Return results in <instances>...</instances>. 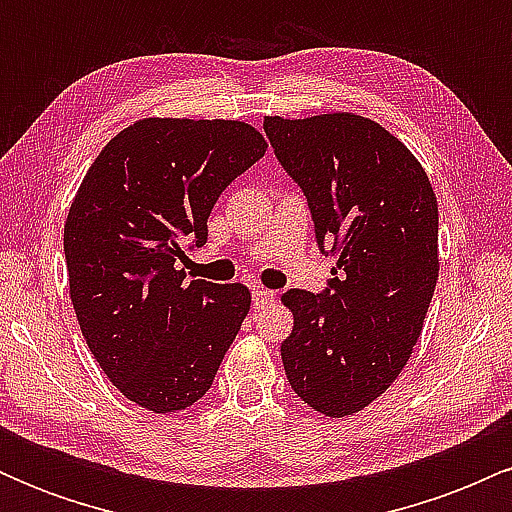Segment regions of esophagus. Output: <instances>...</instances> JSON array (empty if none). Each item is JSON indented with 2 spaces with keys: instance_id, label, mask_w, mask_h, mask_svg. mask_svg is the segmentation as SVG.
Segmentation results:
<instances>
[{
  "instance_id": "obj_1",
  "label": "esophagus",
  "mask_w": 512,
  "mask_h": 512,
  "mask_svg": "<svg viewBox=\"0 0 512 512\" xmlns=\"http://www.w3.org/2000/svg\"><path fill=\"white\" fill-rule=\"evenodd\" d=\"M274 298H276L274 291L262 289V286H257V289L252 291V308H255V310H264V308H267V305L274 303Z\"/></svg>"
}]
</instances>
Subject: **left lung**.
<instances>
[{"label": "left lung", "instance_id": "obj_1", "mask_svg": "<svg viewBox=\"0 0 512 512\" xmlns=\"http://www.w3.org/2000/svg\"><path fill=\"white\" fill-rule=\"evenodd\" d=\"M264 132L308 199L317 245L337 257L325 291L281 296L293 313L281 361L308 407L344 419L395 383L421 337L438 279V202L414 154L368 117L274 115Z\"/></svg>", "mask_w": 512, "mask_h": 512}]
</instances>
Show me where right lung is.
<instances>
[{"label":"right lung","mask_w":512,"mask_h":512,"mask_svg":"<svg viewBox=\"0 0 512 512\" xmlns=\"http://www.w3.org/2000/svg\"><path fill=\"white\" fill-rule=\"evenodd\" d=\"M267 142L238 120L144 117L81 180L67 223L69 293L88 349L129 402L187 409L207 395L250 310L243 284L185 281L221 192Z\"/></svg>","instance_id":"1"}]
</instances>
